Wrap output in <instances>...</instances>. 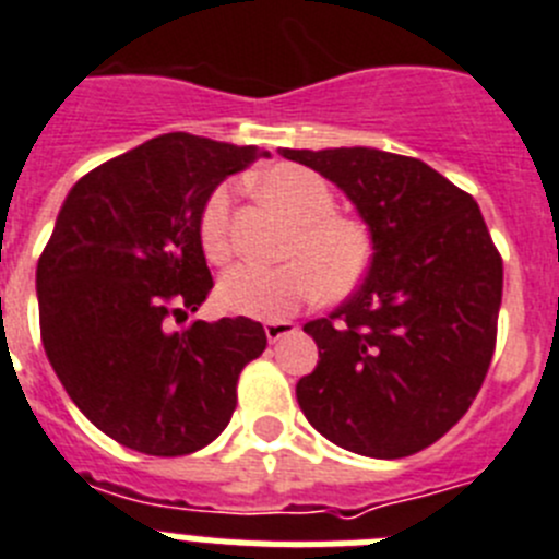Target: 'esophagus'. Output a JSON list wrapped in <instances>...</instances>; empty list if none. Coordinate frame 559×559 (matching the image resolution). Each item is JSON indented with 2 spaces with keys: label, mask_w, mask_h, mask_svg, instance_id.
Instances as JSON below:
<instances>
[{
  "label": "esophagus",
  "mask_w": 559,
  "mask_h": 559,
  "mask_svg": "<svg viewBox=\"0 0 559 559\" xmlns=\"http://www.w3.org/2000/svg\"><path fill=\"white\" fill-rule=\"evenodd\" d=\"M296 333V324L294 322H285V319H276V322H265V338L274 344V341L285 338V335H294Z\"/></svg>",
  "instance_id": "obj_1"
}]
</instances>
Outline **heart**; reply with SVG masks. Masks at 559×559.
Wrapping results in <instances>:
<instances>
[{"label": "heart", "instance_id": "b5f03b06", "mask_svg": "<svg viewBox=\"0 0 559 559\" xmlns=\"http://www.w3.org/2000/svg\"><path fill=\"white\" fill-rule=\"evenodd\" d=\"M257 190L283 206L294 229L283 243V263H243L221 276L218 299L229 313L283 319L322 294L341 299L353 294L372 265L369 226L335 212V195L319 173L299 165H276L257 176ZM201 246L212 263H226L231 240V192L218 187L201 210Z\"/></svg>", "mask_w": 559, "mask_h": 559}]
</instances>
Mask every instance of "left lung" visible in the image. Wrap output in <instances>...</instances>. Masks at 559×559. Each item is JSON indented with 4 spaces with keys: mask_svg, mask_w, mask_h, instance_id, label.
<instances>
[{
    "mask_svg": "<svg viewBox=\"0 0 559 559\" xmlns=\"http://www.w3.org/2000/svg\"><path fill=\"white\" fill-rule=\"evenodd\" d=\"M280 156L335 181L372 231L367 280L305 324L319 367L296 383L338 448L403 459L445 437L481 389L498 335L503 263L471 192L426 162L374 147Z\"/></svg>",
    "mask_w": 559,
    "mask_h": 559,
    "instance_id": "left-lung-1",
    "label": "left lung"
}]
</instances>
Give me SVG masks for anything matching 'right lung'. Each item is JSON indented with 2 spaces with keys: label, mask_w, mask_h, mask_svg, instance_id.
Here are the masks:
<instances>
[{
  "label": "right lung",
  "mask_w": 559,
  "mask_h": 559,
  "mask_svg": "<svg viewBox=\"0 0 559 559\" xmlns=\"http://www.w3.org/2000/svg\"><path fill=\"white\" fill-rule=\"evenodd\" d=\"M192 133H165L86 173L38 257L47 358L103 433L147 456H187L229 426L237 378L263 355L246 316L192 322L212 290L201 210L212 190L260 159Z\"/></svg>",
  "instance_id": "right-lung-1"
}]
</instances>
